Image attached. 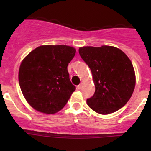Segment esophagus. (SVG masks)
Masks as SVG:
<instances>
[{
  "label": "esophagus",
  "instance_id": "1",
  "mask_svg": "<svg viewBox=\"0 0 151 151\" xmlns=\"http://www.w3.org/2000/svg\"><path fill=\"white\" fill-rule=\"evenodd\" d=\"M82 86H83V84H82V83L79 84V85H78V86H77V88H78V89H81L82 88Z\"/></svg>",
  "mask_w": 151,
  "mask_h": 151
}]
</instances>
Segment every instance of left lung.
<instances>
[{"instance_id": "1", "label": "left lung", "mask_w": 151, "mask_h": 151, "mask_svg": "<svg viewBox=\"0 0 151 151\" xmlns=\"http://www.w3.org/2000/svg\"><path fill=\"white\" fill-rule=\"evenodd\" d=\"M82 59L91 70L95 85L94 95L87 99L92 110L110 114L125 106L132 95L135 74L127 55L112 46L80 47Z\"/></svg>"}]
</instances>
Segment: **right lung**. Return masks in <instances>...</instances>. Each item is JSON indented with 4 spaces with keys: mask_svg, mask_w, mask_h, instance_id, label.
I'll return each mask as SVG.
<instances>
[{
    "mask_svg": "<svg viewBox=\"0 0 151 151\" xmlns=\"http://www.w3.org/2000/svg\"><path fill=\"white\" fill-rule=\"evenodd\" d=\"M76 51L66 45H42L24 58L19 82L22 94L35 110L53 114L66 104L76 90L67 70Z\"/></svg>",
    "mask_w": 151,
    "mask_h": 151,
    "instance_id": "add662e5",
    "label": "right lung"
}]
</instances>
